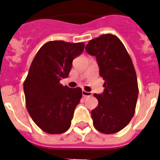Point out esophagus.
Returning <instances> with one entry per match:
<instances>
[{"label": "esophagus", "mask_w": 160, "mask_h": 160, "mask_svg": "<svg viewBox=\"0 0 160 160\" xmlns=\"http://www.w3.org/2000/svg\"><path fill=\"white\" fill-rule=\"evenodd\" d=\"M82 96H84V97H87V96H91L92 95V93L91 92H88V91H86V90H82Z\"/></svg>", "instance_id": "esophagus-1"}]
</instances>
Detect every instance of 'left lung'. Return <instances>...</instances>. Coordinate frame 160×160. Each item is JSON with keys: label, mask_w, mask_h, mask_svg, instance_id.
<instances>
[{"label": "left lung", "mask_w": 160, "mask_h": 160, "mask_svg": "<svg viewBox=\"0 0 160 160\" xmlns=\"http://www.w3.org/2000/svg\"><path fill=\"white\" fill-rule=\"evenodd\" d=\"M86 50L95 56L104 92L94 94L98 101L91 111L93 124L103 134L123 129L134 116L138 94L135 67L129 53L115 35L102 34L90 40Z\"/></svg>", "instance_id": "1"}]
</instances>
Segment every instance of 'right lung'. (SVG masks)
<instances>
[{
  "label": "right lung",
  "instance_id": "right-lung-1",
  "mask_svg": "<svg viewBox=\"0 0 160 160\" xmlns=\"http://www.w3.org/2000/svg\"><path fill=\"white\" fill-rule=\"evenodd\" d=\"M83 42L50 41L40 48L24 82L29 115L44 132L62 134L70 128L82 91L60 83L69 76L74 58L83 52Z\"/></svg>",
  "mask_w": 160,
  "mask_h": 160
}]
</instances>
